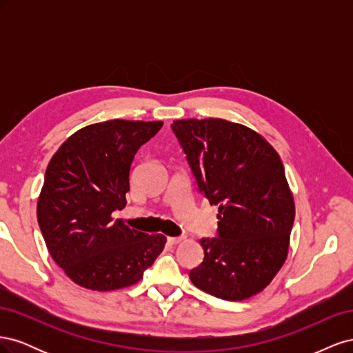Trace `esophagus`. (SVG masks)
Wrapping results in <instances>:
<instances>
[{
    "instance_id": "obj_1",
    "label": "esophagus",
    "mask_w": 353,
    "mask_h": 353,
    "mask_svg": "<svg viewBox=\"0 0 353 353\" xmlns=\"http://www.w3.org/2000/svg\"><path fill=\"white\" fill-rule=\"evenodd\" d=\"M166 240H168V243H169L170 245H175V244H178V243L183 241V240H184V237H168Z\"/></svg>"
}]
</instances>
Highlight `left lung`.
<instances>
[{"instance_id":"obj_1","label":"left lung","mask_w":353,"mask_h":353,"mask_svg":"<svg viewBox=\"0 0 353 353\" xmlns=\"http://www.w3.org/2000/svg\"><path fill=\"white\" fill-rule=\"evenodd\" d=\"M199 193L218 205L216 237L190 271L200 290L223 301L258 294L280 271L294 221L284 166L262 135L223 119L174 121Z\"/></svg>"}]
</instances>
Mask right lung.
<instances>
[{
    "mask_svg": "<svg viewBox=\"0 0 353 353\" xmlns=\"http://www.w3.org/2000/svg\"><path fill=\"white\" fill-rule=\"evenodd\" d=\"M163 122L113 119L85 126L50 160L38 223L54 262L72 281L97 292L132 285L162 253V234L131 230L122 210L132 160Z\"/></svg>",
    "mask_w": 353,
    "mask_h": 353,
    "instance_id": "add662e5",
    "label": "right lung"
}]
</instances>
